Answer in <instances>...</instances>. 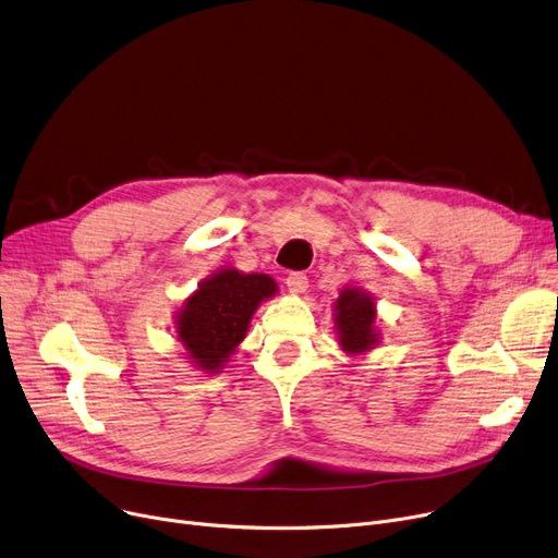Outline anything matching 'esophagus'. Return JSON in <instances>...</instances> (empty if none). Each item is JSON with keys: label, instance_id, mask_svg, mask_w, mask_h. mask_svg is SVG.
I'll use <instances>...</instances> for the list:
<instances>
[{"label": "esophagus", "instance_id": "1", "mask_svg": "<svg viewBox=\"0 0 558 558\" xmlns=\"http://www.w3.org/2000/svg\"><path fill=\"white\" fill-rule=\"evenodd\" d=\"M287 289L291 291V294H303V291L307 289V276L303 271H291L287 276Z\"/></svg>", "mask_w": 558, "mask_h": 558}]
</instances>
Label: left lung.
<instances>
[{
	"label": "left lung",
	"mask_w": 558,
	"mask_h": 558,
	"mask_svg": "<svg viewBox=\"0 0 558 558\" xmlns=\"http://www.w3.org/2000/svg\"><path fill=\"white\" fill-rule=\"evenodd\" d=\"M335 324L341 350L350 355H364L375 348L379 335L375 330L373 296L360 287H345L335 301Z\"/></svg>",
	"instance_id": "8db88e82"
}]
</instances>
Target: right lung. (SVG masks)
<instances>
[{
    "instance_id": "add662e5",
    "label": "right lung",
    "mask_w": 558,
    "mask_h": 558,
    "mask_svg": "<svg viewBox=\"0 0 558 558\" xmlns=\"http://www.w3.org/2000/svg\"><path fill=\"white\" fill-rule=\"evenodd\" d=\"M276 291L278 284L267 274L221 269L203 280L175 314V332L187 360L205 373H219L244 341L257 305Z\"/></svg>"
}]
</instances>
